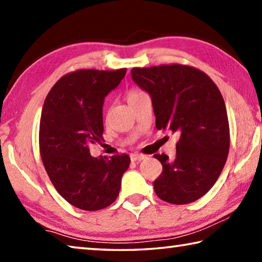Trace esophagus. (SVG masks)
I'll return each mask as SVG.
<instances>
[{"label": "esophagus", "instance_id": "obj_1", "mask_svg": "<svg viewBox=\"0 0 262 262\" xmlns=\"http://www.w3.org/2000/svg\"><path fill=\"white\" fill-rule=\"evenodd\" d=\"M147 158L145 155H142V154H133L130 155V159L133 162H136V161H142V159Z\"/></svg>", "mask_w": 262, "mask_h": 262}]
</instances>
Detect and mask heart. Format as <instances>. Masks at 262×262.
Instances as JSON below:
<instances>
[{
  "label": "heart",
  "mask_w": 262,
  "mask_h": 262,
  "mask_svg": "<svg viewBox=\"0 0 262 262\" xmlns=\"http://www.w3.org/2000/svg\"><path fill=\"white\" fill-rule=\"evenodd\" d=\"M144 95H145V92L140 90V89H135V88L134 89H130V90L127 92V100H128V103L130 104L132 101L139 99L140 97L144 96Z\"/></svg>",
  "instance_id": "1"
}]
</instances>
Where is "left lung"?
Instances as JSON below:
<instances>
[{"label": "left lung", "instance_id": "obj_1", "mask_svg": "<svg viewBox=\"0 0 262 262\" xmlns=\"http://www.w3.org/2000/svg\"><path fill=\"white\" fill-rule=\"evenodd\" d=\"M132 77L151 96L157 129L179 135L176 158L155 155L163 171L154 181L159 199L186 205L203 196L219 179L230 148L224 99L200 69L172 63L133 68Z\"/></svg>", "mask_w": 262, "mask_h": 262}]
</instances>
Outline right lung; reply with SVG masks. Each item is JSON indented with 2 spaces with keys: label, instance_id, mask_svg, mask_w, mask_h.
<instances>
[{
  "label": "right lung",
  "instance_id": "1",
  "mask_svg": "<svg viewBox=\"0 0 262 262\" xmlns=\"http://www.w3.org/2000/svg\"><path fill=\"white\" fill-rule=\"evenodd\" d=\"M127 69H78L51 89L42 106L39 150L48 177L62 198L82 210L104 209L118 198L128 155L92 157L104 141L103 104Z\"/></svg>",
  "mask_w": 262,
  "mask_h": 262
}]
</instances>
